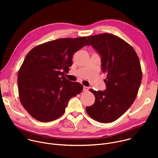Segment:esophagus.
<instances>
[{"mask_svg": "<svg viewBox=\"0 0 158 158\" xmlns=\"http://www.w3.org/2000/svg\"><path fill=\"white\" fill-rule=\"evenodd\" d=\"M89 87H88L84 86V87H83V91H84V92H86V91H89Z\"/></svg>", "mask_w": 158, "mask_h": 158, "instance_id": "34e87169", "label": "esophagus"}]
</instances>
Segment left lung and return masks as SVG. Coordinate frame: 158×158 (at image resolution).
I'll use <instances>...</instances> for the list:
<instances>
[{
	"label": "left lung",
	"mask_w": 158,
	"mask_h": 158,
	"mask_svg": "<svg viewBox=\"0 0 158 158\" xmlns=\"http://www.w3.org/2000/svg\"><path fill=\"white\" fill-rule=\"evenodd\" d=\"M101 57V69L107 74L104 91L90 89L95 102L85 108L88 115L103 123L119 118L131 106L142 80L139 57L133 48L119 37L104 33L87 36Z\"/></svg>",
	"instance_id": "8db88e82"
}]
</instances>
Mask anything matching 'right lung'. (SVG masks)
<instances>
[{
    "instance_id": "right-lung-1",
    "label": "right lung",
    "mask_w": 158,
    "mask_h": 158,
    "mask_svg": "<svg viewBox=\"0 0 158 158\" xmlns=\"http://www.w3.org/2000/svg\"><path fill=\"white\" fill-rule=\"evenodd\" d=\"M84 46H89L86 37L58 39L35 46L27 54L18 73L19 95L36 120L57 119L69 99L82 91L83 85L67 79L63 72L68 73L73 54Z\"/></svg>"
}]
</instances>
